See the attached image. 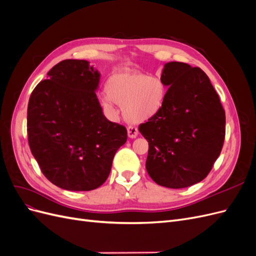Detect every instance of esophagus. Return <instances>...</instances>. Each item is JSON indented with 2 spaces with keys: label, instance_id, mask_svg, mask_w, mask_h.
<instances>
[{
  "label": "esophagus",
  "instance_id": "obj_1",
  "mask_svg": "<svg viewBox=\"0 0 256 256\" xmlns=\"http://www.w3.org/2000/svg\"><path fill=\"white\" fill-rule=\"evenodd\" d=\"M127 132H128V136H129V138H136V136H138V128L134 127V126H129V127L127 128Z\"/></svg>",
  "mask_w": 256,
  "mask_h": 256
}]
</instances>
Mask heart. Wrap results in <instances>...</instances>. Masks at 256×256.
<instances>
[{"label": "heart", "mask_w": 256, "mask_h": 256, "mask_svg": "<svg viewBox=\"0 0 256 256\" xmlns=\"http://www.w3.org/2000/svg\"><path fill=\"white\" fill-rule=\"evenodd\" d=\"M106 96L122 106V115L131 122H142L156 115L164 106L168 88L159 76L118 72L106 84Z\"/></svg>", "instance_id": "b5f03b06"}]
</instances>
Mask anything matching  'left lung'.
<instances>
[{"label": "left lung", "mask_w": 256, "mask_h": 256, "mask_svg": "<svg viewBox=\"0 0 256 256\" xmlns=\"http://www.w3.org/2000/svg\"><path fill=\"white\" fill-rule=\"evenodd\" d=\"M168 86L161 110L138 131L148 142L147 173L166 188L202 182L220 156L226 138V112L207 74L180 62L164 65Z\"/></svg>", "instance_id": "obj_1"}]
</instances>
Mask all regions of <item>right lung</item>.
Returning a JSON list of instances; mask_svg holds the SVG:
<instances>
[{
  "mask_svg": "<svg viewBox=\"0 0 256 256\" xmlns=\"http://www.w3.org/2000/svg\"><path fill=\"white\" fill-rule=\"evenodd\" d=\"M100 74L84 60H64L36 85L28 106L30 152L47 180L72 191L100 187L127 129L108 120L97 99Z\"/></svg>",
  "mask_w": 256,
  "mask_h": 256,
  "instance_id": "1",
  "label": "right lung"
}]
</instances>
